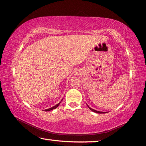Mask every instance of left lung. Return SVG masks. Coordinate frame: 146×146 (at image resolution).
Segmentation results:
<instances>
[{"label":"left lung","mask_w":146,"mask_h":146,"mask_svg":"<svg viewBox=\"0 0 146 146\" xmlns=\"http://www.w3.org/2000/svg\"><path fill=\"white\" fill-rule=\"evenodd\" d=\"M88 106V105H87ZM88 107H89V109L91 110V111H93V112H96V113H98V114H104V113H106L105 112H100V111H96V110H94V109H92V108H90V107L88 106Z\"/></svg>","instance_id":"left-lung-1"}]
</instances>
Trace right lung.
<instances>
[{
	"instance_id": "obj_1",
	"label": "right lung",
	"mask_w": 146,
	"mask_h": 146,
	"mask_svg": "<svg viewBox=\"0 0 146 146\" xmlns=\"http://www.w3.org/2000/svg\"><path fill=\"white\" fill-rule=\"evenodd\" d=\"M61 103V102H60V103H58V104H56V106H53V107H51V108H49V109H46V110H44V111H51V110H53V109H56L57 107H58L59 106V105H60V104Z\"/></svg>"
}]
</instances>
